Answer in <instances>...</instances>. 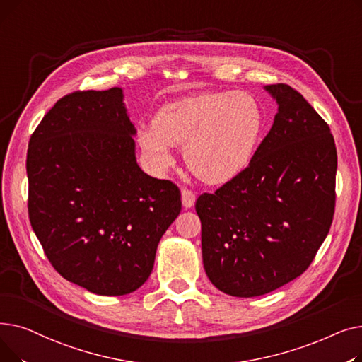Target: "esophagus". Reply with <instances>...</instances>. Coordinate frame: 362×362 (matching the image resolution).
Returning a JSON list of instances; mask_svg holds the SVG:
<instances>
[{"mask_svg": "<svg viewBox=\"0 0 362 362\" xmlns=\"http://www.w3.org/2000/svg\"><path fill=\"white\" fill-rule=\"evenodd\" d=\"M195 194L192 191H189V189H182V204L185 208H192L195 205Z\"/></svg>", "mask_w": 362, "mask_h": 362, "instance_id": "obj_1", "label": "esophagus"}]
</instances>
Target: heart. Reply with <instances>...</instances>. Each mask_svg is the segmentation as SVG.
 <instances>
[{
    "instance_id": "obj_1",
    "label": "heart",
    "mask_w": 362,
    "mask_h": 362,
    "mask_svg": "<svg viewBox=\"0 0 362 362\" xmlns=\"http://www.w3.org/2000/svg\"><path fill=\"white\" fill-rule=\"evenodd\" d=\"M261 129L262 111L252 95L206 93L163 105L138 141L158 164L168 163L171 146L185 145V163L194 176L223 185L248 167Z\"/></svg>"
}]
</instances>
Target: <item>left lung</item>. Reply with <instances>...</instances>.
Here are the masks:
<instances>
[{"label":"left lung","instance_id":"obj_1","mask_svg":"<svg viewBox=\"0 0 362 362\" xmlns=\"http://www.w3.org/2000/svg\"><path fill=\"white\" fill-rule=\"evenodd\" d=\"M264 89L279 105L267 136L239 176L195 204L205 273L239 298L265 295L305 272L334 214L329 124L289 85Z\"/></svg>","mask_w":362,"mask_h":362}]
</instances>
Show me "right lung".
<instances>
[{"label":"right lung","mask_w":362,"mask_h":362,"mask_svg":"<svg viewBox=\"0 0 362 362\" xmlns=\"http://www.w3.org/2000/svg\"><path fill=\"white\" fill-rule=\"evenodd\" d=\"M135 135L123 89L111 88L66 95L29 141L32 229L52 267L97 295L139 289L182 210L179 187L138 165Z\"/></svg>","instance_id":"right-lung-1"}]
</instances>
